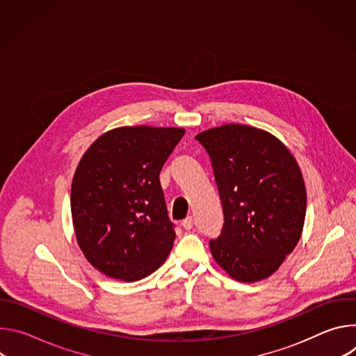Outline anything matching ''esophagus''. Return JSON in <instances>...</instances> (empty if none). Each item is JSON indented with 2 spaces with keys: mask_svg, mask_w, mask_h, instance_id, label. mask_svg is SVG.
<instances>
[{
  "mask_svg": "<svg viewBox=\"0 0 356 356\" xmlns=\"http://www.w3.org/2000/svg\"><path fill=\"white\" fill-rule=\"evenodd\" d=\"M193 224H194V220H193L191 216H188L186 220L181 221V227H183L184 229H191V228H193Z\"/></svg>",
  "mask_w": 356,
  "mask_h": 356,
  "instance_id": "1",
  "label": "esophagus"
}]
</instances>
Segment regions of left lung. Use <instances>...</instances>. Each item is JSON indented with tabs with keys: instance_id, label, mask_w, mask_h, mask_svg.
<instances>
[{
	"instance_id": "obj_1",
	"label": "left lung",
	"mask_w": 356,
	"mask_h": 356,
	"mask_svg": "<svg viewBox=\"0 0 356 356\" xmlns=\"http://www.w3.org/2000/svg\"><path fill=\"white\" fill-rule=\"evenodd\" d=\"M214 169L224 227L211 255L232 279L255 283L273 275L296 248L307 193L286 145L268 131L225 124L200 132Z\"/></svg>"
}]
</instances>
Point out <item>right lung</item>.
Returning <instances> with one entry per match:
<instances>
[{
	"instance_id": "1",
	"label": "right lung",
	"mask_w": 356,
	"mask_h": 356,
	"mask_svg": "<svg viewBox=\"0 0 356 356\" xmlns=\"http://www.w3.org/2000/svg\"><path fill=\"white\" fill-rule=\"evenodd\" d=\"M183 128L120 127L98 136L73 176L70 206L86 259L136 282L163 265L176 238L159 180Z\"/></svg>"
}]
</instances>
